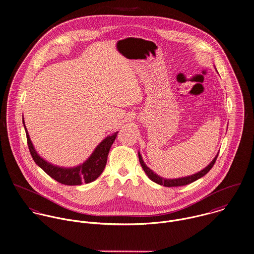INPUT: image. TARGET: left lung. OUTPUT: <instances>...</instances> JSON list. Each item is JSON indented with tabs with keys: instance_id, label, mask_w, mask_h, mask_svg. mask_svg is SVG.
Returning <instances> with one entry per match:
<instances>
[{
	"instance_id": "1",
	"label": "left lung",
	"mask_w": 254,
	"mask_h": 254,
	"mask_svg": "<svg viewBox=\"0 0 254 254\" xmlns=\"http://www.w3.org/2000/svg\"><path fill=\"white\" fill-rule=\"evenodd\" d=\"M217 157H218V154L216 155V157L212 160V162L206 167L204 168L203 170H201L200 172L192 175V176H189V177H185V178H180V179H173V180H167V179H164L158 175H156L154 172H153L151 169H149L144 161L142 160V157L140 155V153L138 152V158H139V162H140V165L142 167V169L144 170L145 174L148 176V178L153 181L154 183L160 185V186H164V187H167V188H171V187H182V186H187L189 184H191L193 182H195L196 180L202 178L203 176H205L211 169L212 167L214 166L216 160H217Z\"/></svg>"
}]
</instances>
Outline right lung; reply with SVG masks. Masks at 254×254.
<instances>
[{
    "label": "right lung",
    "mask_w": 254,
    "mask_h": 254,
    "mask_svg": "<svg viewBox=\"0 0 254 254\" xmlns=\"http://www.w3.org/2000/svg\"><path fill=\"white\" fill-rule=\"evenodd\" d=\"M22 123L24 126V129L26 132L27 144L30 154L34 160V162L47 174L54 179L55 181L66 185V186H79L83 183L89 184L95 181L105 169L108 154L110 148L117 137V132L112 135L107 136L101 143L95 148V150L90 155V157L81 165L73 168H63L52 165L51 163L45 161L41 158L34 148L30 138L26 127L24 125V120L22 119Z\"/></svg>",
    "instance_id": "1"
}]
</instances>
